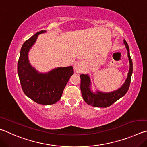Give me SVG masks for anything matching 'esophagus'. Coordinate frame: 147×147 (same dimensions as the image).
<instances>
[{"instance_id": "obj_1", "label": "esophagus", "mask_w": 147, "mask_h": 147, "mask_svg": "<svg viewBox=\"0 0 147 147\" xmlns=\"http://www.w3.org/2000/svg\"><path fill=\"white\" fill-rule=\"evenodd\" d=\"M74 69L76 73H81L83 71V63L81 62H77L74 65Z\"/></svg>"}]
</instances>
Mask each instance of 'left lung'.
I'll return each instance as SVG.
<instances>
[{"mask_svg":"<svg viewBox=\"0 0 147 147\" xmlns=\"http://www.w3.org/2000/svg\"><path fill=\"white\" fill-rule=\"evenodd\" d=\"M123 43L127 51V55L129 61V71L126 80L118 89L109 92H103L97 90L96 92H94L91 90V80H90L89 74H82L80 75V89L82 94L84 101L88 105L97 107H107L123 96L127 92L132 74L133 66L132 59L130 55L129 46L125 40H123Z\"/></svg>","mask_w":147,"mask_h":147,"instance_id":"left-lung-1","label":"left lung"}]
</instances>
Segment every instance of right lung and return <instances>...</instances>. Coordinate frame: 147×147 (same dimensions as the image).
<instances>
[{
	"label": "right lung",
	"instance_id": "obj_1",
	"mask_svg": "<svg viewBox=\"0 0 147 147\" xmlns=\"http://www.w3.org/2000/svg\"><path fill=\"white\" fill-rule=\"evenodd\" d=\"M36 33L22 45L18 61L17 71L24 94L34 102L42 105H51L62 97L63 89L70 77L74 74L72 66L57 67L46 73H40L29 63L28 53L40 34Z\"/></svg>",
	"mask_w": 147,
	"mask_h": 147
}]
</instances>
